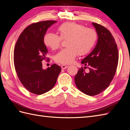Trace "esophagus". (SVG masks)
Masks as SVG:
<instances>
[{"label":"esophagus","mask_w":130,"mask_h":130,"mask_svg":"<svg viewBox=\"0 0 130 130\" xmlns=\"http://www.w3.org/2000/svg\"><path fill=\"white\" fill-rule=\"evenodd\" d=\"M69 67V66L68 65H61V68L62 69H67Z\"/></svg>","instance_id":"1"}]
</instances>
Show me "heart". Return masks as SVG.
Returning <instances> with one entry per match:
<instances>
[{
    "mask_svg": "<svg viewBox=\"0 0 130 130\" xmlns=\"http://www.w3.org/2000/svg\"><path fill=\"white\" fill-rule=\"evenodd\" d=\"M60 36L47 33L43 37L45 45L52 50L59 47L62 40H68L67 48L62 49L55 55V61L62 64H70L78 54H88L95 46L98 39L97 32L91 28H85L80 24L65 22L57 28Z\"/></svg>",
    "mask_w": 130,
    "mask_h": 130,
    "instance_id": "obj_1",
    "label": "heart"
}]
</instances>
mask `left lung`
I'll return each instance as SVG.
<instances>
[{
  "label": "left lung",
  "instance_id": "obj_1",
  "mask_svg": "<svg viewBox=\"0 0 130 130\" xmlns=\"http://www.w3.org/2000/svg\"><path fill=\"white\" fill-rule=\"evenodd\" d=\"M92 24L98 34L97 43L81 62L88 66L89 72L85 73L84 68H80L74 79L77 88L90 96L107 89L115 75L118 62L117 46L111 33L101 24Z\"/></svg>",
  "mask_w": 130,
  "mask_h": 130
}]
</instances>
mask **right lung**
Masks as SVG:
<instances>
[{"instance_id":"right-lung-1","label":"right lung","mask_w":130,"mask_h":130,"mask_svg":"<svg viewBox=\"0 0 130 130\" xmlns=\"http://www.w3.org/2000/svg\"><path fill=\"white\" fill-rule=\"evenodd\" d=\"M55 21L33 23L23 30L14 50V63L19 80L26 89L35 94L47 92L54 87L61 69L56 64L44 70L42 61L48 51L43 43L47 30Z\"/></svg>"}]
</instances>
